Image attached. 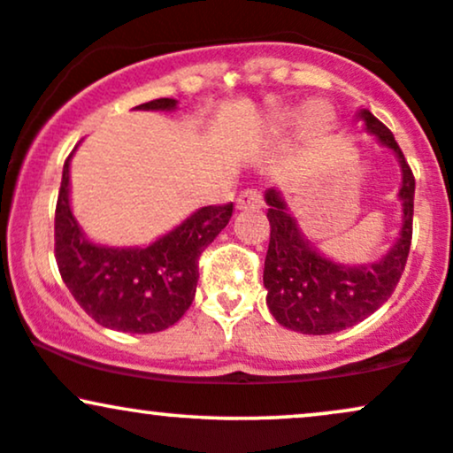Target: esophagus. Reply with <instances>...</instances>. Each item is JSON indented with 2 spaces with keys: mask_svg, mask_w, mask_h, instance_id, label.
<instances>
[{
  "mask_svg": "<svg viewBox=\"0 0 453 453\" xmlns=\"http://www.w3.org/2000/svg\"><path fill=\"white\" fill-rule=\"evenodd\" d=\"M264 204L262 191L259 189H244L241 191V196L236 197V209L238 211H251V209H259Z\"/></svg>",
  "mask_w": 453,
  "mask_h": 453,
  "instance_id": "obj_1",
  "label": "esophagus"
}]
</instances>
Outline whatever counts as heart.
<instances>
[{
	"mask_svg": "<svg viewBox=\"0 0 453 453\" xmlns=\"http://www.w3.org/2000/svg\"><path fill=\"white\" fill-rule=\"evenodd\" d=\"M303 127L309 136H319L326 127V112L319 104H309L303 117Z\"/></svg>",
	"mask_w": 453,
	"mask_h": 453,
	"instance_id": "b5f03b06",
	"label": "heart"
}]
</instances>
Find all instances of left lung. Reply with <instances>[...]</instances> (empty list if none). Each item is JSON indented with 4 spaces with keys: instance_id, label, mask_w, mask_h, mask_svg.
I'll use <instances>...</instances> for the list:
<instances>
[{
    "instance_id": "8db88e82",
    "label": "left lung",
    "mask_w": 453,
    "mask_h": 453,
    "mask_svg": "<svg viewBox=\"0 0 453 453\" xmlns=\"http://www.w3.org/2000/svg\"><path fill=\"white\" fill-rule=\"evenodd\" d=\"M357 117L379 142L392 149L403 170L398 197L403 200V227L394 247L375 264L347 266L317 253L289 215L277 189L266 191L270 242L264 262L266 304L274 319L303 334H332L366 319L396 289L407 264L413 236L415 179L394 134L372 112Z\"/></svg>"
}]
</instances>
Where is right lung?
Masks as SVG:
<instances>
[{"mask_svg":"<svg viewBox=\"0 0 453 453\" xmlns=\"http://www.w3.org/2000/svg\"><path fill=\"white\" fill-rule=\"evenodd\" d=\"M138 111H174L176 100ZM70 157L55 209V257L61 279L91 319L111 330L150 334L174 326L194 303L197 259L230 221L234 204L204 206L149 247H104L87 241L70 209Z\"/></svg>","mask_w":453,"mask_h":453,"instance_id":"1","label":"right lung"}]
</instances>
